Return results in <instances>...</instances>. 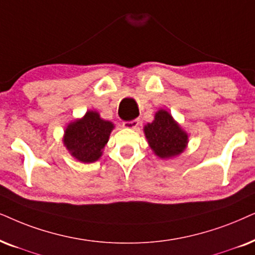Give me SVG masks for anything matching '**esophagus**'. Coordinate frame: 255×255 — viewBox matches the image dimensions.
<instances>
[{
    "label": "esophagus",
    "instance_id": "obj_1",
    "mask_svg": "<svg viewBox=\"0 0 255 255\" xmlns=\"http://www.w3.org/2000/svg\"><path fill=\"white\" fill-rule=\"evenodd\" d=\"M138 125H139V121H138V120H133V121H130V122H124V123H123V127L125 128H138Z\"/></svg>",
    "mask_w": 255,
    "mask_h": 255
}]
</instances>
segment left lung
Returning <instances> with one entry per match:
<instances>
[{"mask_svg": "<svg viewBox=\"0 0 255 255\" xmlns=\"http://www.w3.org/2000/svg\"><path fill=\"white\" fill-rule=\"evenodd\" d=\"M147 143L154 154L161 159L180 154L188 143V135L165 110L154 115V121L144 127Z\"/></svg>", "mask_w": 255, "mask_h": 255, "instance_id": "1", "label": "left lung"}]
</instances>
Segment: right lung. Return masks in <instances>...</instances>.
<instances>
[{
  "mask_svg": "<svg viewBox=\"0 0 255 255\" xmlns=\"http://www.w3.org/2000/svg\"><path fill=\"white\" fill-rule=\"evenodd\" d=\"M114 128L111 122L102 120L98 112L88 111L83 118L68 125L63 143L77 160L94 163L101 158Z\"/></svg>",
  "mask_w": 255,
  "mask_h": 255,
  "instance_id": "1",
  "label": "right lung"
}]
</instances>
